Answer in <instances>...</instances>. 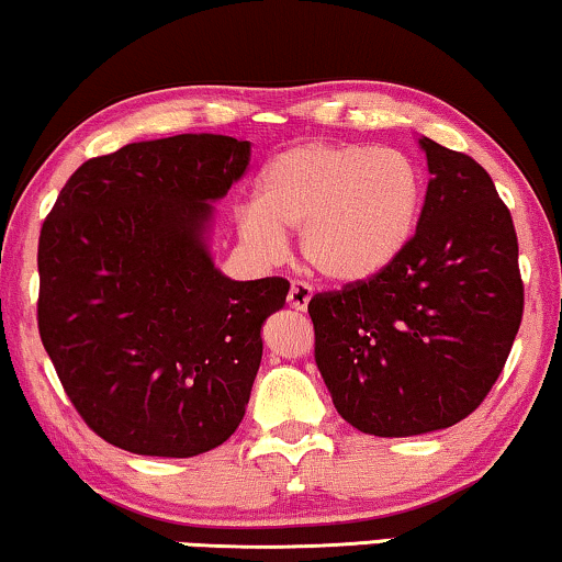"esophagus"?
<instances>
[{
    "mask_svg": "<svg viewBox=\"0 0 562 562\" xmlns=\"http://www.w3.org/2000/svg\"><path fill=\"white\" fill-rule=\"evenodd\" d=\"M310 300H313V286H310L307 281H292V289H289V307H294L296 313H304Z\"/></svg>",
    "mask_w": 562,
    "mask_h": 562,
    "instance_id": "obj_1",
    "label": "esophagus"
}]
</instances>
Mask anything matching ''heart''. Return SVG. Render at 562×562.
<instances>
[{"label": "heart", "mask_w": 562, "mask_h": 562, "mask_svg": "<svg viewBox=\"0 0 562 562\" xmlns=\"http://www.w3.org/2000/svg\"><path fill=\"white\" fill-rule=\"evenodd\" d=\"M422 211V177L393 148L300 143L270 158L258 205H241L245 245L266 260L286 249L283 228H300L304 260L325 279L364 281L404 252Z\"/></svg>", "instance_id": "obj_1"}]
</instances>
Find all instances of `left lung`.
<instances>
[{"mask_svg":"<svg viewBox=\"0 0 562 562\" xmlns=\"http://www.w3.org/2000/svg\"><path fill=\"white\" fill-rule=\"evenodd\" d=\"M417 234L378 276L307 310L315 362L351 427L408 438L467 419L493 391L524 317L508 205L472 156L422 137Z\"/></svg>","mask_w":562,"mask_h":562,"instance_id":"left-lung-1","label":"left lung"}]
</instances>
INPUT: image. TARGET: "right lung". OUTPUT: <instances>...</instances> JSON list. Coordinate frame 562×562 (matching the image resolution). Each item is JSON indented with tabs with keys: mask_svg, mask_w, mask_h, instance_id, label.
Segmentation results:
<instances>
[{
	"mask_svg": "<svg viewBox=\"0 0 562 562\" xmlns=\"http://www.w3.org/2000/svg\"><path fill=\"white\" fill-rule=\"evenodd\" d=\"M249 143L177 135L88 158L38 237V334L75 412L137 456L190 459L239 427L289 281H232L203 232Z\"/></svg>",
	"mask_w": 562,
	"mask_h": 562,
	"instance_id": "add662e5",
	"label": "right lung"
}]
</instances>
